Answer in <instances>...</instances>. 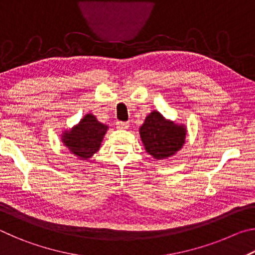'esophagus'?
<instances>
[{"label": "esophagus", "instance_id": "esophagus-1", "mask_svg": "<svg viewBox=\"0 0 255 255\" xmlns=\"http://www.w3.org/2000/svg\"><path fill=\"white\" fill-rule=\"evenodd\" d=\"M117 128L119 129H127L129 127V123L128 122H117Z\"/></svg>", "mask_w": 255, "mask_h": 255}]
</instances>
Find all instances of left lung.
<instances>
[{
	"label": "left lung",
	"mask_w": 255,
	"mask_h": 255,
	"mask_svg": "<svg viewBox=\"0 0 255 255\" xmlns=\"http://www.w3.org/2000/svg\"><path fill=\"white\" fill-rule=\"evenodd\" d=\"M139 133L146 152L155 159H164L182 147L187 129L166 120L159 112L153 111L146 117Z\"/></svg>",
	"instance_id": "8db88e82"
}]
</instances>
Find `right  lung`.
I'll return each mask as SVG.
<instances>
[{"label": "right lung", "mask_w": 255, "mask_h": 255, "mask_svg": "<svg viewBox=\"0 0 255 255\" xmlns=\"http://www.w3.org/2000/svg\"><path fill=\"white\" fill-rule=\"evenodd\" d=\"M108 126L99 123L91 114L86 115L79 125L63 132L62 141L72 154L88 159L100 148Z\"/></svg>", "instance_id": "obj_1"}]
</instances>
